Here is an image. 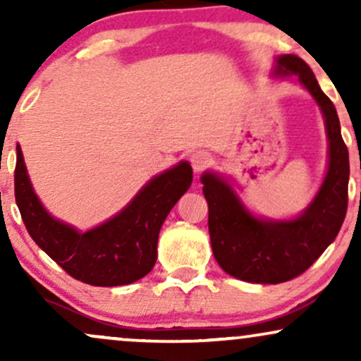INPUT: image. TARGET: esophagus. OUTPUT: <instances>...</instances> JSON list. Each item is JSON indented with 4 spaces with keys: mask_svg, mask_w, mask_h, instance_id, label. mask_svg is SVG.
I'll use <instances>...</instances> for the list:
<instances>
[{
    "mask_svg": "<svg viewBox=\"0 0 361 361\" xmlns=\"http://www.w3.org/2000/svg\"><path fill=\"white\" fill-rule=\"evenodd\" d=\"M190 163H192V168L195 173H202L212 164V156H210L207 151H197L193 152L192 157H190Z\"/></svg>",
    "mask_w": 361,
    "mask_h": 361,
    "instance_id": "esophagus-1",
    "label": "esophagus"
}]
</instances>
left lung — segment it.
I'll list each match as a JSON object with an SVG mask.
<instances>
[{
  "label": "left lung",
  "mask_w": 361,
  "mask_h": 361,
  "mask_svg": "<svg viewBox=\"0 0 361 361\" xmlns=\"http://www.w3.org/2000/svg\"><path fill=\"white\" fill-rule=\"evenodd\" d=\"M275 74H297L321 106L329 139V168L309 209L288 222L252 217L221 178L210 173L202 178L215 259L224 271L251 283H283L302 275L334 241L348 209L350 159L333 102L300 57L280 56Z\"/></svg>",
  "instance_id": "8db88e82"
}]
</instances>
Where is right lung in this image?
Wrapping results in <instances>:
<instances>
[{
    "label": "right lung",
    "mask_w": 361,
    "mask_h": 361,
    "mask_svg": "<svg viewBox=\"0 0 361 361\" xmlns=\"http://www.w3.org/2000/svg\"><path fill=\"white\" fill-rule=\"evenodd\" d=\"M192 178V166L180 163L149 181L118 215L81 234L45 212L16 146L15 200L28 234L68 275L94 287L128 285L152 270L161 226Z\"/></svg>",
    "instance_id": "right-lung-1"
}]
</instances>
